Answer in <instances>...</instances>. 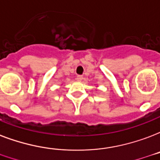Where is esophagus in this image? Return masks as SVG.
<instances>
[{"label":"esophagus","instance_id":"esophagus-1","mask_svg":"<svg viewBox=\"0 0 160 160\" xmlns=\"http://www.w3.org/2000/svg\"><path fill=\"white\" fill-rule=\"evenodd\" d=\"M76 80H78V81H81V80H83V76H82V75H78V76L76 77Z\"/></svg>","mask_w":160,"mask_h":160}]
</instances>
